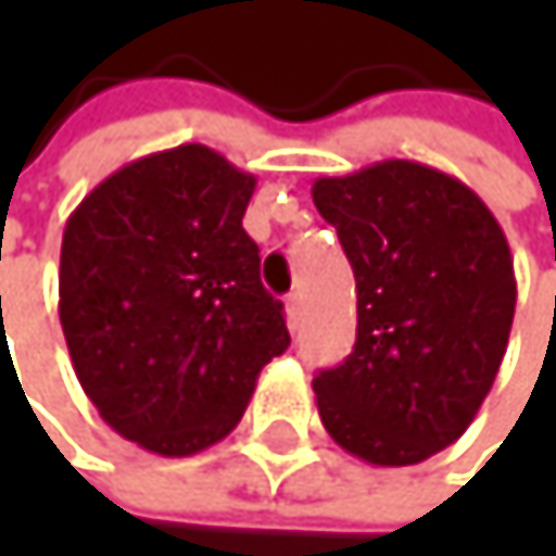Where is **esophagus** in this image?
Listing matches in <instances>:
<instances>
[{
	"mask_svg": "<svg viewBox=\"0 0 556 556\" xmlns=\"http://www.w3.org/2000/svg\"><path fill=\"white\" fill-rule=\"evenodd\" d=\"M283 303H287V324H290V327H296V324H300V306H303V296H300V293H290Z\"/></svg>",
	"mask_w": 556,
	"mask_h": 556,
	"instance_id": "esophagus-1",
	"label": "esophagus"
}]
</instances>
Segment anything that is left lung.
Segmentation results:
<instances>
[{"label": "left lung", "mask_w": 556, "mask_h": 556, "mask_svg": "<svg viewBox=\"0 0 556 556\" xmlns=\"http://www.w3.org/2000/svg\"><path fill=\"white\" fill-rule=\"evenodd\" d=\"M356 276V343L313 380L346 454L410 467L460 440L507 353L517 280L494 213L457 176L383 160L313 182Z\"/></svg>", "instance_id": "8db88e82"}]
</instances>
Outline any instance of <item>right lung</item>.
<instances>
[{"mask_svg": "<svg viewBox=\"0 0 556 556\" xmlns=\"http://www.w3.org/2000/svg\"><path fill=\"white\" fill-rule=\"evenodd\" d=\"M256 176L186 142L105 176L73 210L59 324L99 417L160 457H193L240 424L290 346L243 213Z\"/></svg>", "mask_w": 556, "mask_h": 556, "instance_id": "obj_1", "label": "right lung"}]
</instances>
